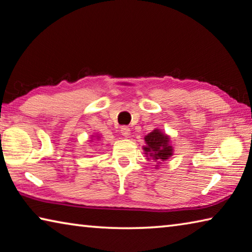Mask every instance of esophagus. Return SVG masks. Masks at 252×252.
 <instances>
[{
  "instance_id": "esophagus-1",
  "label": "esophagus",
  "mask_w": 252,
  "mask_h": 252,
  "mask_svg": "<svg viewBox=\"0 0 252 252\" xmlns=\"http://www.w3.org/2000/svg\"><path fill=\"white\" fill-rule=\"evenodd\" d=\"M121 134L123 135V137H129L130 135V129L127 126H121Z\"/></svg>"
}]
</instances>
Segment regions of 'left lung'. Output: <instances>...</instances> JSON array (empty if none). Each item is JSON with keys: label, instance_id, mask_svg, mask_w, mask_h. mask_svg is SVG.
<instances>
[{"label": "left lung", "instance_id": "obj_1", "mask_svg": "<svg viewBox=\"0 0 252 252\" xmlns=\"http://www.w3.org/2000/svg\"><path fill=\"white\" fill-rule=\"evenodd\" d=\"M145 141L146 146H143V150L146 156L158 161V163L167 160L170 156H173V147L170 146L169 137L162 133L161 130L155 129L153 132L148 133L145 137Z\"/></svg>", "mask_w": 252, "mask_h": 252}]
</instances>
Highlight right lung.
Returning a JSON list of instances; mask_svg holds the SVG:
<instances>
[{"label":"right lung","mask_w":252,"mask_h":252,"mask_svg":"<svg viewBox=\"0 0 252 252\" xmlns=\"http://www.w3.org/2000/svg\"><path fill=\"white\" fill-rule=\"evenodd\" d=\"M98 138H99V137H97V139H98Z\"/></svg>","instance_id":"add662e5"}]
</instances>
